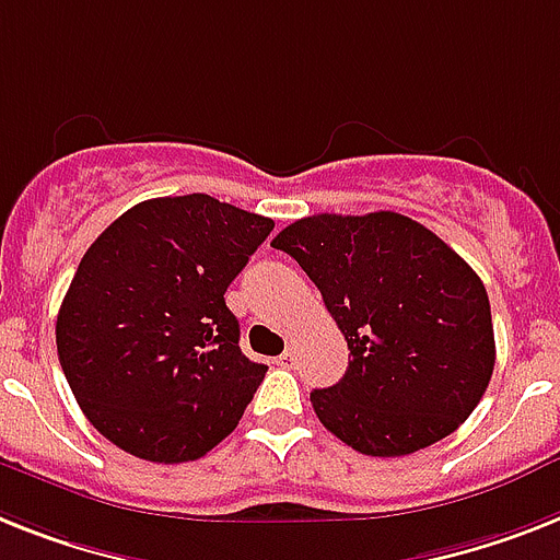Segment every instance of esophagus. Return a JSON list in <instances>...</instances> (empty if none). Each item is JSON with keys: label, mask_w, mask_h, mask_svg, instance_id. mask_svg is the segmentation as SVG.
<instances>
[{"label": "esophagus", "mask_w": 560, "mask_h": 560, "mask_svg": "<svg viewBox=\"0 0 560 560\" xmlns=\"http://www.w3.org/2000/svg\"><path fill=\"white\" fill-rule=\"evenodd\" d=\"M275 363H277V366H291V363H294V352H291V349H285V352L280 354Z\"/></svg>", "instance_id": "34e87169"}]
</instances>
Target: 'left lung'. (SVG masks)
Returning <instances> with one entry per match:
<instances>
[{
  "instance_id": "1",
  "label": "left lung",
  "mask_w": 560,
  "mask_h": 560,
  "mask_svg": "<svg viewBox=\"0 0 560 560\" xmlns=\"http://www.w3.org/2000/svg\"><path fill=\"white\" fill-rule=\"evenodd\" d=\"M271 246L320 289L349 369L314 389L320 423L352 450L400 457L452 435L495 369L487 289L460 254L395 211L314 214Z\"/></svg>"
}]
</instances>
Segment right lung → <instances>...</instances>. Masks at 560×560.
<instances>
[{"mask_svg": "<svg viewBox=\"0 0 560 560\" xmlns=\"http://www.w3.org/2000/svg\"><path fill=\"white\" fill-rule=\"evenodd\" d=\"M275 220L208 194L128 208L91 243L57 314L68 386L100 435L151 464L211 452L269 366L240 352L225 289Z\"/></svg>", "mask_w": 560, "mask_h": 560, "instance_id": "obj_1", "label": "right lung"}]
</instances>
